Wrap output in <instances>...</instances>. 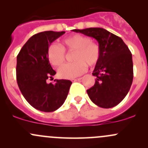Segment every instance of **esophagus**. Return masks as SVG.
<instances>
[{"label":"esophagus","instance_id":"34e87169","mask_svg":"<svg viewBox=\"0 0 148 148\" xmlns=\"http://www.w3.org/2000/svg\"><path fill=\"white\" fill-rule=\"evenodd\" d=\"M82 77H80V78H77V79H71V81L73 82H77V81H80V80H82Z\"/></svg>","mask_w":148,"mask_h":148}]
</instances>
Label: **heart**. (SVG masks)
I'll list each match as a JSON object with an SVG mask.
<instances>
[{
  "instance_id": "b5f03b06",
  "label": "heart",
  "mask_w": 148,
  "mask_h": 148,
  "mask_svg": "<svg viewBox=\"0 0 148 148\" xmlns=\"http://www.w3.org/2000/svg\"><path fill=\"white\" fill-rule=\"evenodd\" d=\"M74 52V63L66 64L59 70V76L63 79H73L82 75L86 70L88 64L95 66L100 59V47L92 41L89 37L74 34L64 38L61 46L51 44L48 47L47 59L53 66L59 68L64 63L65 52Z\"/></svg>"
}]
</instances>
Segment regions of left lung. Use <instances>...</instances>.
<instances>
[{
  "label": "left lung",
  "instance_id": "1",
  "mask_svg": "<svg viewBox=\"0 0 148 148\" xmlns=\"http://www.w3.org/2000/svg\"><path fill=\"white\" fill-rule=\"evenodd\" d=\"M95 38L100 47V59L92 75L95 84L86 92L92 102L102 108H111L123 100L133 79L132 53L122 38L102 28L74 29Z\"/></svg>",
  "mask_w": 148,
  "mask_h": 148
}]
</instances>
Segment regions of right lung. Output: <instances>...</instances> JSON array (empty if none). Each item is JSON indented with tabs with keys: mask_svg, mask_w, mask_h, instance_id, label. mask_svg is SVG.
I'll return each instance as SVG.
<instances>
[{
	"mask_svg": "<svg viewBox=\"0 0 148 148\" xmlns=\"http://www.w3.org/2000/svg\"><path fill=\"white\" fill-rule=\"evenodd\" d=\"M64 31H44L31 36L17 56L16 79L26 101L36 110L51 112L64 102L72 84L66 79L47 84L56 71L47 59V49L53 41L64 34Z\"/></svg>",
	"mask_w": 148,
	"mask_h": 148,
	"instance_id": "right-lung-1",
	"label": "right lung"
}]
</instances>
